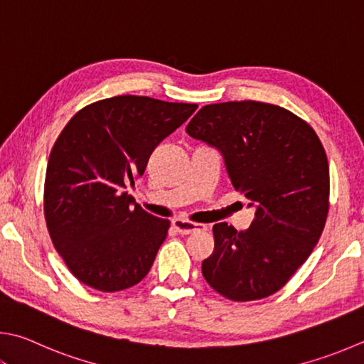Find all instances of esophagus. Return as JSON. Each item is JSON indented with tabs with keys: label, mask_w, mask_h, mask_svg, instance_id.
I'll return each mask as SVG.
<instances>
[{
	"label": "esophagus",
	"mask_w": 364,
	"mask_h": 364,
	"mask_svg": "<svg viewBox=\"0 0 364 364\" xmlns=\"http://www.w3.org/2000/svg\"><path fill=\"white\" fill-rule=\"evenodd\" d=\"M171 224H173V228L181 235H188L191 232H194V230H205V229H207V226H205V224L191 223V221H186V220H173V221H171Z\"/></svg>",
	"instance_id": "esophagus-1"
}]
</instances>
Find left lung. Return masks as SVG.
<instances>
[{
    "label": "left lung",
    "instance_id": "left-lung-1",
    "mask_svg": "<svg viewBox=\"0 0 364 364\" xmlns=\"http://www.w3.org/2000/svg\"><path fill=\"white\" fill-rule=\"evenodd\" d=\"M186 132L220 151L232 186L256 208L247 230L215 224L203 279L237 302L277 293L325 229L329 165L320 138L291 111L253 100L207 105Z\"/></svg>",
    "mask_w": 364,
    "mask_h": 364
}]
</instances>
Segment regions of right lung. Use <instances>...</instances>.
Returning a JSON list of instances; mask_svg holds the SVG:
<instances>
[{
  "instance_id": "1",
  "label": "right lung",
  "mask_w": 364,
  "mask_h": 364,
  "mask_svg": "<svg viewBox=\"0 0 364 364\" xmlns=\"http://www.w3.org/2000/svg\"><path fill=\"white\" fill-rule=\"evenodd\" d=\"M196 109L111 97L77 111L58 135L46 171L44 216L58 255L84 285L114 293L149 272L170 221L144 211L125 188Z\"/></svg>"
}]
</instances>
